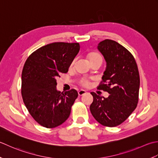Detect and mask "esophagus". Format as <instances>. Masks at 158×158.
<instances>
[{
  "instance_id": "esophagus-1",
  "label": "esophagus",
  "mask_w": 158,
  "mask_h": 158,
  "mask_svg": "<svg viewBox=\"0 0 158 158\" xmlns=\"http://www.w3.org/2000/svg\"><path fill=\"white\" fill-rule=\"evenodd\" d=\"M86 93V91H85V90L81 89V90H80V91H78V95H84V94H85Z\"/></svg>"
}]
</instances>
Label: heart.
<instances>
[{
    "instance_id": "b5f03b06",
    "label": "heart",
    "mask_w": 158,
    "mask_h": 158,
    "mask_svg": "<svg viewBox=\"0 0 158 158\" xmlns=\"http://www.w3.org/2000/svg\"><path fill=\"white\" fill-rule=\"evenodd\" d=\"M86 58H87L88 60L89 61L90 63L95 62V61H100V62H102V57L100 55V54L97 53V52H90L87 54L86 56ZM75 60H73L72 63L70 65V67H72L73 65H74ZM90 83H91V80L88 78H82L80 80V84L82 86H85V87H87V86H89Z\"/></svg>"
}]
</instances>
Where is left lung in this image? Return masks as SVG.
<instances>
[{"label": "left lung", "instance_id": "obj_1", "mask_svg": "<svg viewBox=\"0 0 158 158\" xmlns=\"http://www.w3.org/2000/svg\"><path fill=\"white\" fill-rule=\"evenodd\" d=\"M106 62L99 89L108 92V98L94 92L90 110L99 123L107 127L121 124L136 109L140 87V76L132 54L117 41L105 40L98 46ZM105 84H104V83Z\"/></svg>", "mask_w": 158, "mask_h": 158}]
</instances>
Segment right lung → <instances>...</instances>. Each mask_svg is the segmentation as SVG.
I'll list each match as a JSON object with an SVG mask.
<instances>
[{"label":"right lung","mask_w":158,"mask_h":158,"mask_svg":"<svg viewBox=\"0 0 158 158\" xmlns=\"http://www.w3.org/2000/svg\"><path fill=\"white\" fill-rule=\"evenodd\" d=\"M80 50L78 43L54 42L41 47L26 60L22 73V95L39 124L56 127L65 122L78 98L75 89L60 92L56 78L65 73Z\"/></svg>","instance_id":"obj_1"}]
</instances>
